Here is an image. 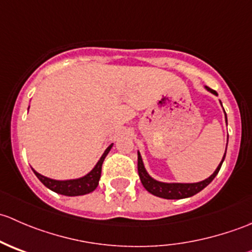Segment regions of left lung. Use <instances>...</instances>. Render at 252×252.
<instances>
[{
	"label": "left lung",
	"instance_id": "1",
	"mask_svg": "<svg viewBox=\"0 0 252 252\" xmlns=\"http://www.w3.org/2000/svg\"><path fill=\"white\" fill-rule=\"evenodd\" d=\"M206 90L212 93L213 95H217L215 90L210 89L208 86H205ZM225 113V112H224ZM225 121H227V116H225ZM225 152H227V149H225ZM225 158V154L223 156L222 161L218 164L217 169L213 172L212 175L207 178V179L202 180V182L199 183H163L158 182V180L154 179L149 173L146 172L144 166V162H142L140 152H138V172L139 177H140V180L144 185L145 189L149 192H151L155 196L162 197V199H168V200H179V199H185V197L194 196L195 194L201 191L202 189H205L213 179H215L216 175L220 172V166H222L223 161Z\"/></svg>",
	"mask_w": 252,
	"mask_h": 252
}]
</instances>
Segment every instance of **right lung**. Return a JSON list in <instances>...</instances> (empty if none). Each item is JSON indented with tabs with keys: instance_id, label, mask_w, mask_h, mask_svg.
Here are the masks:
<instances>
[{
	"instance_id": "right-lung-1",
	"label": "right lung",
	"mask_w": 252,
	"mask_h": 252,
	"mask_svg": "<svg viewBox=\"0 0 252 252\" xmlns=\"http://www.w3.org/2000/svg\"><path fill=\"white\" fill-rule=\"evenodd\" d=\"M113 146V144H111L110 146L106 149V151L103 152V155L101 156V158L98 159V162L96 163V166L94 167L93 171L89 172L88 174L84 175V177L78 178V179H69V180H55L51 179V178L45 177L37 173L35 169L34 171L35 175L39 178L40 182L52 191L57 192V194L65 195V196H79V195H85L89 192L94 191V190L97 188L98 180L101 177V168H102V163L105 161L106 156L110 152V150Z\"/></svg>"
}]
</instances>
